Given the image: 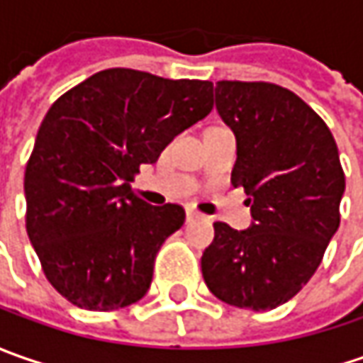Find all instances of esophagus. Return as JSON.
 <instances>
[{
  "label": "esophagus",
  "mask_w": 363,
  "mask_h": 363,
  "mask_svg": "<svg viewBox=\"0 0 363 363\" xmlns=\"http://www.w3.org/2000/svg\"><path fill=\"white\" fill-rule=\"evenodd\" d=\"M200 218H203V216L200 214V212H196V210H188V212H186V220H188V222L200 220Z\"/></svg>",
  "instance_id": "obj_1"
}]
</instances>
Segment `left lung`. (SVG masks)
Returning a JSON list of instances; mask_svg holds the SVG:
<instances>
[{"label":"left lung","instance_id":"8db88e82","mask_svg":"<svg viewBox=\"0 0 363 363\" xmlns=\"http://www.w3.org/2000/svg\"><path fill=\"white\" fill-rule=\"evenodd\" d=\"M214 96L236 137L232 184L246 191L252 222L214 224L203 281L232 307L267 311L307 285L340 228V153L328 125L283 86L220 80Z\"/></svg>","mask_w":363,"mask_h":363}]
</instances>
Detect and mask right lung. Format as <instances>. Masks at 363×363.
I'll list each match as a JSON object with an SVG mask.
<instances>
[{
	"instance_id": "right-lung-1",
	"label": "right lung",
	"mask_w": 363,
	"mask_h": 363,
	"mask_svg": "<svg viewBox=\"0 0 363 363\" xmlns=\"http://www.w3.org/2000/svg\"><path fill=\"white\" fill-rule=\"evenodd\" d=\"M212 91L208 80L108 68L50 106L23 177L26 230L72 305L115 311L145 297L161 244L186 212L139 200L133 175L210 115Z\"/></svg>"
}]
</instances>
